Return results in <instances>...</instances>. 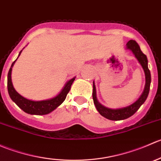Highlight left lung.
<instances>
[{"label":"left lung","mask_w":161,"mask_h":161,"mask_svg":"<svg viewBox=\"0 0 161 161\" xmlns=\"http://www.w3.org/2000/svg\"><path fill=\"white\" fill-rule=\"evenodd\" d=\"M126 49L130 50L132 52V53L135 55L136 58L142 66L144 73H145L146 83L144 90L142 93L141 94L140 97H139V98L136 102L131 103V105L125 107V108H116V109L107 108V107L102 105L97 100V91H96L95 83H94L93 81L92 99H93V103L95 104L96 108L102 116L109 120H112V121H121V120L127 119L129 117L132 116L139 110V108L143 104L144 102L147 100V97H148L149 92H150L151 75L150 71L148 69V60H147V56L142 53L139 44L135 40H129L127 44H126Z\"/></svg>","instance_id":"obj_1"}]
</instances>
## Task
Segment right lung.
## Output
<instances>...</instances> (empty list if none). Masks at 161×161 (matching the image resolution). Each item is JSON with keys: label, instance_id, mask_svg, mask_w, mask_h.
I'll use <instances>...</instances> for the list:
<instances>
[{"label": "right lung", "instance_id": "obj_1", "mask_svg": "<svg viewBox=\"0 0 161 161\" xmlns=\"http://www.w3.org/2000/svg\"><path fill=\"white\" fill-rule=\"evenodd\" d=\"M22 51V50L19 52L17 59L20 56ZM17 59L12 63L10 69H9L8 74V94L12 101H14L24 112L32 115H44L54 111L57 108H58L64 101L66 97H67V94L71 90V86L75 77L72 78L70 80L68 81L62 88V90H61V92L57 96L53 97V98L43 100H29V99L22 97L14 90L12 82H11V71H12L13 66H14Z\"/></svg>", "mask_w": 161, "mask_h": 161}]
</instances>
